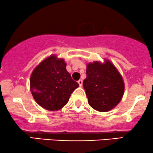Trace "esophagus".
<instances>
[{
  "instance_id": "esophagus-1",
  "label": "esophagus",
  "mask_w": 153,
  "mask_h": 153,
  "mask_svg": "<svg viewBox=\"0 0 153 153\" xmlns=\"http://www.w3.org/2000/svg\"><path fill=\"white\" fill-rule=\"evenodd\" d=\"M78 84H79L80 86H82V85H83V81H82L81 79L79 80V81H78Z\"/></svg>"
}]
</instances>
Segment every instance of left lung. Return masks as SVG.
I'll return each instance as SVG.
<instances>
[{
    "instance_id": "left-lung-1",
    "label": "left lung",
    "mask_w": 153,
    "mask_h": 153,
    "mask_svg": "<svg viewBox=\"0 0 153 153\" xmlns=\"http://www.w3.org/2000/svg\"><path fill=\"white\" fill-rule=\"evenodd\" d=\"M83 84L89 105L100 112L115 108L125 91L121 74L107 59L104 63L94 62L86 65V78Z\"/></svg>"
}]
</instances>
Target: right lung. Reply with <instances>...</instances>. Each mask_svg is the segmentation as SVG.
<instances>
[{
  "label": "right lung",
  "instance_id": "right-lung-1",
  "mask_svg": "<svg viewBox=\"0 0 153 153\" xmlns=\"http://www.w3.org/2000/svg\"><path fill=\"white\" fill-rule=\"evenodd\" d=\"M63 59L55 55L46 58L35 67L30 78V89L35 101L43 108L58 111L68 102L79 86L66 70Z\"/></svg>",
  "mask_w": 153,
  "mask_h": 153
}]
</instances>
